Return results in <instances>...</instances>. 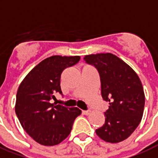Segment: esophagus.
Wrapping results in <instances>:
<instances>
[{
    "instance_id": "obj_1",
    "label": "esophagus",
    "mask_w": 158,
    "mask_h": 158,
    "mask_svg": "<svg viewBox=\"0 0 158 158\" xmlns=\"http://www.w3.org/2000/svg\"><path fill=\"white\" fill-rule=\"evenodd\" d=\"M82 114H85V115H88V114H90V110H82Z\"/></svg>"
}]
</instances>
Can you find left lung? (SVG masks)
Masks as SVG:
<instances>
[{"label": "left lung", "mask_w": 158, "mask_h": 158, "mask_svg": "<svg viewBox=\"0 0 158 158\" xmlns=\"http://www.w3.org/2000/svg\"><path fill=\"white\" fill-rule=\"evenodd\" d=\"M84 60L98 71L101 96L110 103L105 124L96 129V134L111 143L123 141L143 117L145 96L141 81L127 63L112 53L86 55Z\"/></svg>", "instance_id": "left-lung-1"}]
</instances>
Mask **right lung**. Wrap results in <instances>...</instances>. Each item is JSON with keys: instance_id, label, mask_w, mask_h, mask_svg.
<instances>
[{"instance_id": "add662e5", "label": "right lung", "mask_w": 158, "mask_h": 158, "mask_svg": "<svg viewBox=\"0 0 158 158\" xmlns=\"http://www.w3.org/2000/svg\"><path fill=\"white\" fill-rule=\"evenodd\" d=\"M79 56H52L43 60L22 81L16 95L15 113L19 123L34 140L44 146H54L71 133L74 120L81 114L77 107L52 103L62 95V71L76 65Z\"/></svg>"}]
</instances>
